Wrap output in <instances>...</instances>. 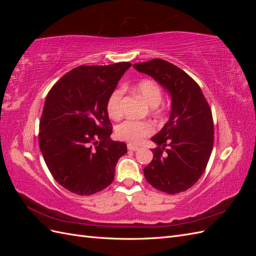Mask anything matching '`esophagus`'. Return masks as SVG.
Masks as SVG:
<instances>
[{
    "label": "esophagus",
    "mask_w": 256,
    "mask_h": 256,
    "mask_svg": "<svg viewBox=\"0 0 256 256\" xmlns=\"http://www.w3.org/2000/svg\"><path fill=\"white\" fill-rule=\"evenodd\" d=\"M127 147H128L129 150H134V152L138 150V145H134V144H130V143L127 145Z\"/></svg>",
    "instance_id": "1"
}]
</instances>
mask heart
Segmentation results:
<instances>
[{
  "label": "heart",
  "mask_w": 256,
  "mask_h": 256,
  "mask_svg": "<svg viewBox=\"0 0 256 256\" xmlns=\"http://www.w3.org/2000/svg\"><path fill=\"white\" fill-rule=\"evenodd\" d=\"M136 95L145 104L150 106V113L157 118H162L166 114V108L160 106V102L164 97V92L160 85L154 80L144 79L138 82L136 86ZM122 98L124 88H118L114 90L106 102L108 114L113 120L122 118ZM154 127L148 120H129L124 122L116 129V136L120 140L129 142L131 144L141 143L145 138L154 134Z\"/></svg>",
  "instance_id": "heart-1"
}]
</instances>
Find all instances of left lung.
Wrapping results in <instances>:
<instances>
[{
  "label": "left lung",
  "mask_w": 256,
  "mask_h": 256,
  "mask_svg": "<svg viewBox=\"0 0 256 256\" xmlns=\"http://www.w3.org/2000/svg\"><path fill=\"white\" fill-rule=\"evenodd\" d=\"M138 72L150 74L172 96L168 122L152 141L154 158L144 176L154 188L175 194L188 190L204 173L214 147L212 109L198 84L180 68L161 58L136 63Z\"/></svg>",
  "instance_id": "1"
}]
</instances>
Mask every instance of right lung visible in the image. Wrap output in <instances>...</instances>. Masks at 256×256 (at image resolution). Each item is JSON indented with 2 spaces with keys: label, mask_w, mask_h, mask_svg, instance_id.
<instances>
[{
  "label": "right lung",
  "mask_w": 256,
  "mask_h": 256,
  "mask_svg": "<svg viewBox=\"0 0 256 256\" xmlns=\"http://www.w3.org/2000/svg\"><path fill=\"white\" fill-rule=\"evenodd\" d=\"M131 66L128 62L74 68L53 85L40 120L38 142L62 187L90 196L111 184L127 145L110 140L106 102Z\"/></svg>",
  "instance_id": "add662e5"
}]
</instances>
